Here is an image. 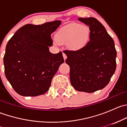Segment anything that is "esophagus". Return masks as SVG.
Listing matches in <instances>:
<instances>
[{
  "label": "esophagus",
  "mask_w": 127,
  "mask_h": 127,
  "mask_svg": "<svg viewBox=\"0 0 127 127\" xmlns=\"http://www.w3.org/2000/svg\"><path fill=\"white\" fill-rule=\"evenodd\" d=\"M63 58H64V60H66V58H67V56H66V55L64 53H63Z\"/></svg>",
  "instance_id": "1"
}]
</instances>
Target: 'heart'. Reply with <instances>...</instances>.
I'll return each mask as SVG.
<instances>
[{
  "instance_id": "b5f03b06",
  "label": "heart",
  "mask_w": 127,
  "mask_h": 127,
  "mask_svg": "<svg viewBox=\"0 0 127 127\" xmlns=\"http://www.w3.org/2000/svg\"><path fill=\"white\" fill-rule=\"evenodd\" d=\"M89 27L77 23H71L60 28L55 35V45L66 44L67 49L78 51L87 45L90 39Z\"/></svg>"
}]
</instances>
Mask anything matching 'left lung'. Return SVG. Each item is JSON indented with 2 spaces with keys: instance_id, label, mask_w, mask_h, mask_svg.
Wrapping results in <instances>:
<instances>
[{
  "instance_id": "1",
  "label": "left lung",
  "mask_w": 127,
  "mask_h": 127,
  "mask_svg": "<svg viewBox=\"0 0 127 127\" xmlns=\"http://www.w3.org/2000/svg\"><path fill=\"white\" fill-rule=\"evenodd\" d=\"M89 26L90 39L78 51H64L70 67V80L77 91L93 93L109 82L116 69L114 42L103 25L95 18H79Z\"/></svg>"
}]
</instances>
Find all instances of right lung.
Masks as SVG:
<instances>
[{
  "label": "right lung",
  "mask_w": 127,
  "mask_h": 127,
  "mask_svg": "<svg viewBox=\"0 0 127 127\" xmlns=\"http://www.w3.org/2000/svg\"><path fill=\"white\" fill-rule=\"evenodd\" d=\"M61 23L27 24L9 40L3 57L5 74L20 95L36 96L49 89L53 77L64 63L61 52L53 54L48 48L53 45L51 34Z\"/></svg>",
  "instance_id": "obj_1"
}]
</instances>
